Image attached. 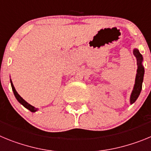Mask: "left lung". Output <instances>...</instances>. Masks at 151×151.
Listing matches in <instances>:
<instances>
[{"mask_svg": "<svg viewBox=\"0 0 151 151\" xmlns=\"http://www.w3.org/2000/svg\"><path fill=\"white\" fill-rule=\"evenodd\" d=\"M133 54L135 56L136 60H137L138 69H137L134 88H133V90L130 96L131 104H134L136 100L138 99V96L140 95V93H141V89H142V83H143L144 80V75H145V68H144L143 64H142V63H143V57L140 54L139 50L136 48L133 50Z\"/></svg>", "mask_w": 151, "mask_h": 151, "instance_id": "left-lung-1", "label": "left lung"}]
</instances>
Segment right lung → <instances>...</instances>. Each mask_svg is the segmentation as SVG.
Returning <instances> with one entry per match:
<instances>
[{"label":"right lung","mask_w":151,"mask_h":151,"mask_svg":"<svg viewBox=\"0 0 151 151\" xmlns=\"http://www.w3.org/2000/svg\"><path fill=\"white\" fill-rule=\"evenodd\" d=\"M10 84H11L12 90H13V94H14V96H15V97L17 98V101H18V102L20 103L22 106H25L26 109H28V110H30V111L32 112V113H35V112L37 111V110H38V108H35V106H32L31 104H29V103L26 102V101H25V100H24L23 98H22V97L18 94V93H17V91H16L15 88H14V86H13V82H12L11 79H10Z\"/></svg>","instance_id":"1"}]
</instances>
